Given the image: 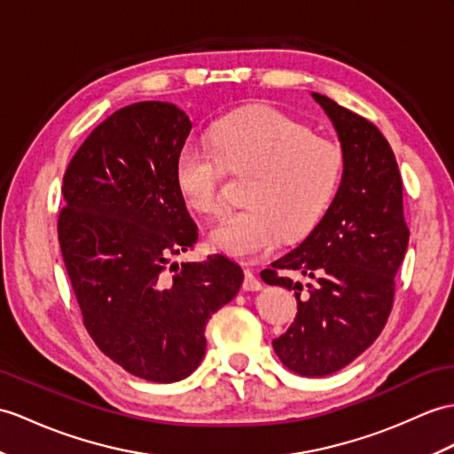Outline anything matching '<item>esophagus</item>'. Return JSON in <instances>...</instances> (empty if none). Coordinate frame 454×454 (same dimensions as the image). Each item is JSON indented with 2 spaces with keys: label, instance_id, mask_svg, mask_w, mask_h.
I'll list each match as a JSON object with an SVG mask.
<instances>
[{
  "label": "esophagus",
  "instance_id": "obj_1",
  "mask_svg": "<svg viewBox=\"0 0 454 454\" xmlns=\"http://www.w3.org/2000/svg\"><path fill=\"white\" fill-rule=\"evenodd\" d=\"M246 267H247V262H246ZM244 290H247V292H259V290H262V284H261V280H259L255 275H253V270H251V269H246Z\"/></svg>",
  "mask_w": 454,
  "mask_h": 454
}]
</instances>
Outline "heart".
Returning <instances> with one entry per match:
<instances>
[{"instance_id": "1", "label": "heart", "mask_w": 454, "mask_h": 454, "mask_svg": "<svg viewBox=\"0 0 454 454\" xmlns=\"http://www.w3.org/2000/svg\"><path fill=\"white\" fill-rule=\"evenodd\" d=\"M210 145L185 143L176 158V184L189 207L218 215L224 207V168L251 174L246 208L210 230L213 246L234 257L269 251L280 234L300 238L319 223L339 192L344 153L325 137L272 108L231 114L210 131Z\"/></svg>"}]
</instances>
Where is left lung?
Instances as JSON below:
<instances>
[{"instance_id": "left-lung-1", "label": "left lung", "mask_w": 454, "mask_h": 454, "mask_svg": "<svg viewBox=\"0 0 454 454\" xmlns=\"http://www.w3.org/2000/svg\"><path fill=\"white\" fill-rule=\"evenodd\" d=\"M311 94L339 133L342 182L321 223L261 278L294 290L298 300L292 326L272 340L280 362L298 375L323 377L354 362L381 334L410 230L403 177L385 135L362 115ZM290 270L312 282L294 283Z\"/></svg>"}]
</instances>
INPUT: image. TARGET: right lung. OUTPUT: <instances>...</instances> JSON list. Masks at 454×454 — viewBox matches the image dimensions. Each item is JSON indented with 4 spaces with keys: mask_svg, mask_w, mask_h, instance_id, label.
<instances>
[{
    "mask_svg": "<svg viewBox=\"0 0 454 454\" xmlns=\"http://www.w3.org/2000/svg\"><path fill=\"white\" fill-rule=\"evenodd\" d=\"M192 121L174 104L135 102L98 123L63 174V262L90 339L125 372L174 383L201 364L210 315L236 298L238 262H170L199 236L176 184Z\"/></svg>",
    "mask_w": 454,
    "mask_h": 454,
    "instance_id": "add662e5",
    "label": "right lung"
}]
</instances>
